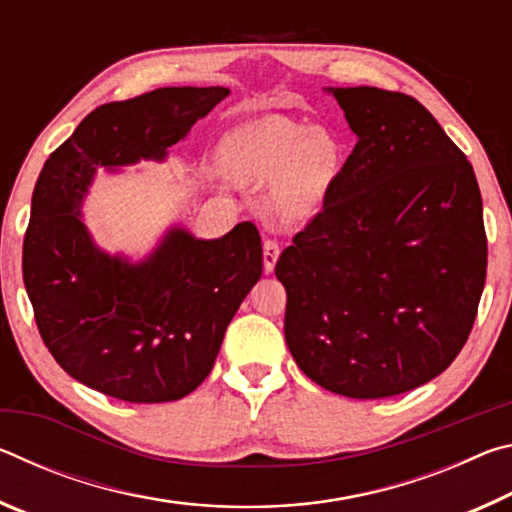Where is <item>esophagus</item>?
Instances as JSON below:
<instances>
[{"label": "esophagus", "mask_w": 512, "mask_h": 512, "mask_svg": "<svg viewBox=\"0 0 512 512\" xmlns=\"http://www.w3.org/2000/svg\"><path fill=\"white\" fill-rule=\"evenodd\" d=\"M277 257H280V244L275 239H266L264 241V271L271 273L275 268Z\"/></svg>", "instance_id": "esophagus-1"}]
</instances>
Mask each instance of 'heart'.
<instances>
[{"label": "heart", "mask_w": 512, "mask_h": 512, "mask_svg": "<svg viewBox=\"0 0 512 512\" xmlns=\"http://www.w3.org/2000/svg\"><path fill=\"white\" fill-rule=\"evenodd\" d=\"M343 158V146L325 128H311L287 117L250 121L225 135L221 167L239 183H273L275 221H302L318 210Z\"/></svg>", "instance_id": "1"}]
</instances>
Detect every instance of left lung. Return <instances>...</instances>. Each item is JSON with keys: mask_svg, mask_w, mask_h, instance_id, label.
<instances>
[{"mask_svg": "<svg viewBox=\"0 0 512 512\" xmlns=\"http://www.w3.org/2000/svg\"><path fill=\"white\" fill-rule=\"evenodd\" d=\"M329 92L357 144L275 264L284 339L318 386L379 400L438 377L472 332L488 268L481 192L418 99Z\"/></svg>", "mask_w": 512, "mask_h": 512, "instance_id": "left-lung-1", "label": "left lung"}]
</instances>
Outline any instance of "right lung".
I'll use <instances>...</instances> for the list:
<instances>
[{"mask_svg":"<svg viewBox=\"0 0 512 512\" xmlns=\"http://www.w3.org/2000/svg\"><path fill=\"white\" fill-rule=\"evenodd\" d=\"M228 88H160L103 103L49 155L31 198L22 275L42 341L69 377L124 402L189 395L262 277L250 221L221 239L173 228L140 264L103 253L81 221L97 169L164 160Z\"/></svg>","mask_w":512,"mask_h":512,"instance_id":"1","label":"right lung"}]
</instances>
